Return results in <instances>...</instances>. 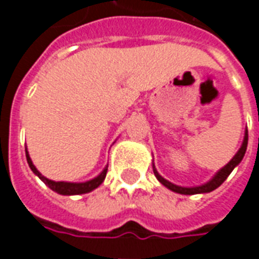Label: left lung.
<instances>
[{
	"mask_svg": "<svg viewBox=\"0 0 259 259\" xmlns=\"http://www.w3.org/2000/svg\"><path fill=\"white\" fill-rule=\"evenodd\" d=\"M247 143H248V132L245 130V135H244V140H243V144L240 147V150L237 151V154L234 155L232 159H230V162L228 165H225L219 172H218L213 178H212L209 182H206L205 185L202 186H197V187H182V186H176L174 183H170L166 179H163L161 175L158 174L157 169L154 166V175H155V178H157L161 183H162L165 187H168L169 190L175 191V193H179V194H201V193H209V191L215 190L218 189L219 186L222 185L225 180L228 179V176L232 174V170H233L240 162H241V159L244 157L245 150H247Z\"/></svg>",
	"mask_w": 259,
	"mask_h": 259,
	"instance_id": "1",
	"label": "left lung"
}]
</instances>
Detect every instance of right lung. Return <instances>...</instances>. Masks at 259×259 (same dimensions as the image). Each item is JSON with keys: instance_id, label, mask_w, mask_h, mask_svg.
<instances>
[{"instance_id": "add662e5", "label": "right lung", "mask_w": 259, "mask_h": 259, "mask_svg": "<svg viewBox=\"0 0 259 259\" xmlns=\"http://www.w3.org/2000/svg\"><path fill=\"white\" fill-rule=\"evenodd\" d=\"M26 159H27V163H29V166L33 170V174L37 175L40 179L46 183V185L51 189L55 193H58V194L62 195H76V194H85V193H90L94 189H97L98 186L101 185L104 179H105V176H107V170L108 166H105V169L102 170L101 174L98 175L97 178L94 179L89 180V182H84V183H69V182H54V180L47 179L46 176H42L38 170L36 169V166L33 165L31 162L30 157H29V152L26 150Z\"/></svg>"}]
</instances>
